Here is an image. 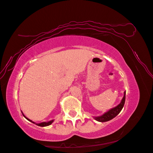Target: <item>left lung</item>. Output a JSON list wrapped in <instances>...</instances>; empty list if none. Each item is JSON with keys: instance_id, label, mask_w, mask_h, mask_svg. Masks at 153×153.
<instances>
[{"instance_id": "obj_1", "label": "left lung", "mask_w": 153, "mask_h": 153, "mask_svg": "<svg viewBox=\"0 0 153 153\" xmlns=\"http://www.w3.org/2000/svg\"><path fill=\"white\" fill-rule=\"evenodd\" d=\"M125 100H126V92H124V95H123L122 100H121V103H119L118 105H117L116 107H114L113 108H112V109H110V110H108V112H105V113L101 115V116L94 117V119L95 120L99 121V122H105V121L111 120V119L114 118V117L121 112V110H122V108L125 103Z\"/></svg>"}]
</instances>
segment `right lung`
Returning <instances> with one entry per match:
<instances>
[{
  "mask_svg": "<svg viewBox=\"0 0 153 153\" xmlns=\"http://www.w3.org/2000/svg\"><path fill=\"white\" fill-rule=\"evenodd\" d=\"M23 115L24 116V117H25V118L27 119L28 121H31V122H32L33 123H34V121H32V120H30V119H29L28 118H27V117H26L23 114ZM53 121H54V120H51L50 121H48V122H42V123H36V124L37 126H41V127H45V126H50V125L52 124V123H53Z\"/></svg>",
  "mask_w": 153,
  "mask_h": 153,
  "instance_id": "add662e5",
  "label": "right lung"
}]
</instances>
